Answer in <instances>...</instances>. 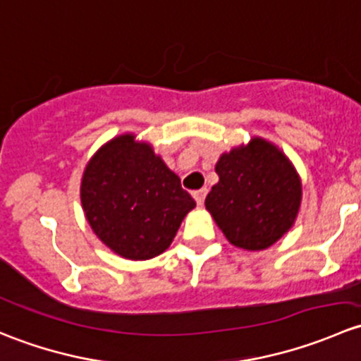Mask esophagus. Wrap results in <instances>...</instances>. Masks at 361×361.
<instances>
[{
	"instance_id": "obj_1",
	"label": "esophagus",
	"mask_w": 361,
	"mask_h": 361,
	"mask_svg": "<svg viewBox=\"0 0 361 361\" xmlns=\"http://www.w3.org/2000/svg\"><path fill=\"white\" fill-rule=\"evenodd\" d=\"M206 194H207L206 188H202V190L194 192V199H195V202H197V206H202V204H204V197H206Z\"/></svg>"
}]
</instances>
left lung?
Returning <instances> with one entry per match:
<instances>
[{"label": "left lung", "mask_w": 361, "mask_h": 361, "mask_svg": "<svg viewBox=\"0 0 361 361\" xmlns=\"http://www.w3.org/2000/svg\"><path fill=\"white\" fill-rule=\"evenodd\" d=\"M214 171L218 183L204 204L231 245L265 250L293 227L302 204V180L278 145L253 136L221 154Z\"/></svg>", "instance_id": "obj_1"}]
</instances>
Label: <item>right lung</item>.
<instances>
[{
	"label": "right lung",
	"instance_id": "add662e5",
	"mask_svg": "<svg viewBox=\"0 0 361 361\" xmlns=\"http://www.w3.org/2000/svg\"><path fill=\"white\" fill-rule=\"evenodd\" d=\"M94 234L127 260H148L173 243L195 201L148 141L123 133L87 162L80 183Z\"/></svg>",
	"mask_w": 361,
	"mask_h": 361
}]
</instances>
